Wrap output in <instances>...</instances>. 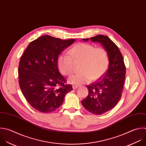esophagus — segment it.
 Wrapping results in <instances>:
<instances>
[{
	"mask_svg": "<svg viewBox=\"0 0 146 146\" xmlns=\"http://www.w3.org/2000/svg\"><path fill=\"white\" fill-rule=\"evenodd\" d=\"M80 86L79 85H73V89H77V88H78Z\"/></svg>",
	"mask_w": 146,
	"mask_h": 146,
	"instance_id": "34e87169",
	"label": "esophagus"
}]
</instances>
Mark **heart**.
I'll use <instances>...</instances> for the list:
<instances>
[{
	"mask_svg": "<svg viewBox=\"0 0 146 146\" xmlns=\"http://www.w3.org/2000/svg\"><path fill=\"white\" fill-rule=\"evenodd\" d=\"M67 54H62L57 58V66L61 74L70 75L73 71V62L82 61L80 73L70 76L68 82L79 85L97 80L106 72L109 66V56L103 47H95L86 43L74 45Z\"/></svg>",
	"mask_w": 146,
	"mask_h": 146,
	"instance_id": "heart-1",
	"label": "heart"
}]
</instances>
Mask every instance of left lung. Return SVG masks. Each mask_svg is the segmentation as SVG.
Wrapping results in <instances>:
<instances>
[{"label":"left lung","mask_w":146,"mask_h":146,"mask_svg":"<svg viewBox=\"0 0 146 146\" xmlns=\"http://www.w3.org/2000/svg\"><path fill=\"white\" fill-rule=\"evenodd\" d=\"M89 38L82 39L88 41ZM100 43L109 56L108 69L99 80L87 85L89 94L81 101L83 107L94 115H102L112 110L121 97L125 76L123 56L116 44L107 36L98 35L89 38Z\"/></svg>","instance_id":"obj_1"}]
</instances>
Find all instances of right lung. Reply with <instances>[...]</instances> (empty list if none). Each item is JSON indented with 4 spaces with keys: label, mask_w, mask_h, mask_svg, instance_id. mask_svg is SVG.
<instances>
[{
    "label": "right lung",
    "mask_w": 146,
    "mask_h": 146,
    "mask_svg": "<svg viewBox=\"0 0 146 146\" xmlns=\"http://www.w3.org/2000/svg\"><path fill=\"white\" fill-rule=\"evenodd\" d=\"M74 41L43 35L31 42L23 54L18 67L19 86L29 104L38 111L56 110L66 94L73 90L71 85L65 84L57 58Z\"/></svg>",
    "instance_id": "right-lung-1"
}]
</instances>
